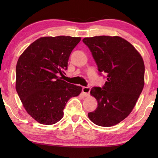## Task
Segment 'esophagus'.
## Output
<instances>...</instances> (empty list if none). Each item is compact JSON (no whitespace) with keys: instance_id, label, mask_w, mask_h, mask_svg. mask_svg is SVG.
Segmentation results:
<instances>
[{"instance_id":"1","label":"esophagus","mask_w":158,"mask_h":158,"mask_svg":"<svg viewBox=\"0 0 158 158\" xmlns=\"http://www.w3.org/2000/svg\"><path fill=\"white\" fill-rule=\"evenodd\" d=\"M90 87L88 86V87H83L82 88V92L83 93V94H84L85 96H88L89 94V92H90Z\"/></svg>"}]
</instances>
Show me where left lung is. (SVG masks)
Listing matches in <instances>:
<instances>
[{"mask_svg":"<svg viewBox=\"0 0 158 158\" xmlns=\"http://www.w3.org/2000/svg\"><path fill=\"white\" fill-rule=\"evenodd\" d=\"M98 66L106 75L102 88L94 87L90 94L98 106L88 117L96 125L110 127L129 115L144 87L145 65L132 44L119 36H98L84 38Z\"/></svg>","mask_w":158,"mask_h":158,"instance_id":"obj_1","label":"left lung"}]
</instances>
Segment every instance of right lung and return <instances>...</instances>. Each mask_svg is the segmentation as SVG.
Returning <instances> with one entry per match:
<instances>
[{
    "mask_svg": "<svg viewBox=\"0 0 158 158\" xmlns=\"http://www.w3.org/2000/svg\"><path fill=\"white\" fill-rule=\"evenodd\" d=\"M80 41L69 36L41 37L18 59L16 91L26 111L40 123L59 122L68 100L81 92V87L58 77L65 74L70 53Z\"/></svg>",
    "mask_w": 158,
    "mask_h": 158,
    "instance_id": "right-lung-1",
    "label": "right lung"
}]
</instances>
